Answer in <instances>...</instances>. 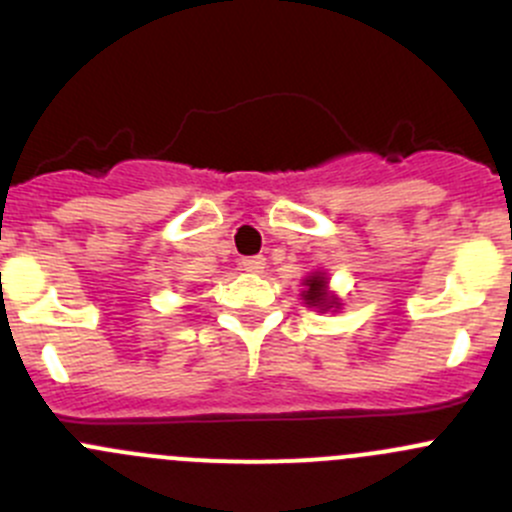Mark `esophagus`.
I'll list each match as a JSON object with an SVG mask.
<instances>
[{
	"label": "esophagus",
	"mask_w": 512,
	"mask_h": 512,
	"mask_svg": "<svg viewBox=\"0 0 512 512\" xmlns=\"http://www.w3.org/2000/svg\"><path fill=\"white\" fill-rule=\"evenodd\" d=\"M240 267L245 272H250V275H260L262 270H265V257L257 255V257H245V260L240 262Z\"/></svg>",
	"instance_id": "obj_1"
}]
</instances>
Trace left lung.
I'll use <instances>...</instances> for the list:
<instances>
[{
	"mask_svg": "<svg viewBox=\"0 0 512 512\" xmlns=\"http://www.w3.org/2000/svg\"><path fill=\"white\" fill-rule=\"evenodd\" d=\"M302 285L304 307L317 309V312H339V309H342V299H339V294H334L332 289H329V275L324 270L307 272Z\"/></svg>",
	"mask_w": 512,
	"mask_h": 512,
	"instance_id": "8db88e82",
	"label": "left lung"
}]
</instances>
